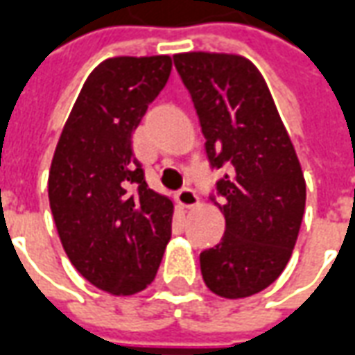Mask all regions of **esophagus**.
Returning <instances> with one entry per match:
<instances>
[{
	"label": "esophagus",
	"mask_w": 355,
	"mask_h": 355,
	"mask_svg": "<svg viewBox=\"0 0 355 355\" xmlns=\"http://www.w3.org/2000/svg\"><path fill=\"white\" fill-rule=\"evenodd\" d=\"M178 202L182 208H195L198 205V197L195 195V191L189 189V187H185L178 193Z\"/></svg>",
	"instance_id": "obj_1"
}]
</instances>
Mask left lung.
Returning <instances> with one entry per match:
<instances>
[{"instance_id":"left-lung-1","label":"left lung","mask_w":355,"mask_h":355,"mask_svg":"<svg viewBox=\"0 0 355 355\" xmlns=\"http://www.w3.org/2000/svg\"><path fill=\"white\" fill-rule=\"evenodd\" d=\"M173 64L197 109L225 218L222 243L200 254L214 294L237 300L260 293L283 273L298 239L306 180L270 87L243 55L189 51Z\"/></svg>"}]
</instances>
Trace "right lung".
<instances>
[{
    "mask_svg": "<svg viewBox=\"0 0 355 355\" xmlns=\"http://www.w3.org/2000/svg\"><path fill=\"white\" fill-rule=\"evenodd\" d=\"M172 59L110 57L85 80L53 155L47 193L62 248L112 296L145 291L172 237L173 202L149 189L132 133L168 82Z\"/></svg>",
    "mask_w": 355,
    "mask_h": 355,
    "instance_id": "right-lung-1",
    "label": "right lung"
}]
</instances>
